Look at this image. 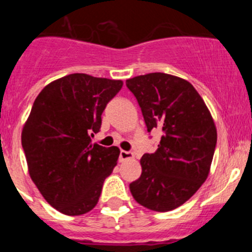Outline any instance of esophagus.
Here are the masks:
<instances>
[{"label": "esophagus", "mask_w": 252, "mask_h": 252, "mask_svg": "<svg viewBox=\"0 0 252 252\" xmlns=\"http://www.w3.org/2000/svg\"><path fill=\"white\" fill-rule=\"evenodd\" d=\"M133 158V153L132 151H125L121 150L120 151V161H126V160H130Z\"/></svg>", "instance_id": "esophagus-1"}]
</instances>
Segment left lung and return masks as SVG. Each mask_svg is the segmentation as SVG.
<instances>
[{
    "label": "left lung",
    "mask_w": 252,
    "mask_h": 252,
    "mask_svg": "<svg viewBox=\"0 0 252 252\" xmlns=\"http://www.w3.org/2000/svg\"><path fill=\"white\" fill-rule=\"evenodd\" d=\"M126 86L148 132H162L157 151L142 155L131 194L148 209L168 212L186 203L208 177L217 144L215 122L199 93L182 78L149 73L127 79Z\"/></svg>",
    "instance_id": "8db88e82"
}]
</instances>
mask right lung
<instances>
[{
	"mask_svg": "<svg viewBox=\"0 0 252 252\" xmlns=\"http://www.w3.org/2000/svg\"><path fill=\"white\" fill-rule=\"evenodd\" d=\"M122 84L74 73L48 84L32 104L21 133L29 173L46 202L64 215L92 211L117 164L120 149L92 144L91 136Z\"/></svg>",
	"mask_w": 252,
	"mask_h": 252,
	"instance_id": "obj_1",
	"label": "right lung"
}]
</instances>
